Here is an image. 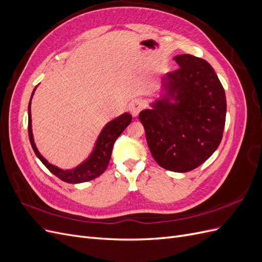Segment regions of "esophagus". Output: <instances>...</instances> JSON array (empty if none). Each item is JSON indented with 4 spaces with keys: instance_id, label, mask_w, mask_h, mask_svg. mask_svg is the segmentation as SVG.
<instances>
[{
    "instance_id": "esophagus-1",
    "label": "esophagus",
    "mask_w": 262,
    "mask_h": 262,
    "mask_svg": "<svg viewBox=\"0 0 262 262\" xmlns=\"http://www.w3.org/2000/svg\"><path fill=\"white\" fill-rule=\"evenodd\" d=\"M144 108V102L141 99L133 100L130 104V112L133 117H137L142 109Z\"/></svg>"
}]
</instances>
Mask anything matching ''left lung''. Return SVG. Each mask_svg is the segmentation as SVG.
<instances>
[{
	"mask_svg": "<svg viewBox=\"0 0 262 262\" xmlns=\"http://www.w3.org/2000/svg\"><path fill=\"white\" fill-rule=\"evenodd\" d=\"M179 69L162 78L165 94L142 110L147 145L161 167L187 172L215 152L223 137L226 97L215 71L191 54L173 58Z\"/></svg>",
	"mask_w": 262,
	"mask_h": 262,
	"instance_id": "obj_1",
	"label": "left lung"
}]
</instances>
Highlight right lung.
<instances>
[{
    "mask_svg": "<svg viewBox=\"0 0 262 262\" xmlns=\"http://www.w3.org/2000/svg\"><path fill=\"white\" fill-rule=\"evenodd\" d=\"M35 90L33 91V94H31L28 105V136L31 147H33L37 157L42 162V164L53 173V175H55L63 181L69 182V184H81V182L90 181L100 176L101 173L106 170L109 164L116 140L123 132L126 126L130 124L132 120V116L129 113H124L123 115L115 118L114 120L109 121L99 133L98 139L96 141V143H95V147L91 155L87 157L82 164L76 166L75 168L64 170L48 163V161L39 153V150L36 147L33 137V130H31L30 114L31 98H33Z\"/></svg>",
    "mask_w": 262,
    "mask_h": 262,
    "instance_id": "add662e5",
    "label": "right lung"
}]
</instances>
